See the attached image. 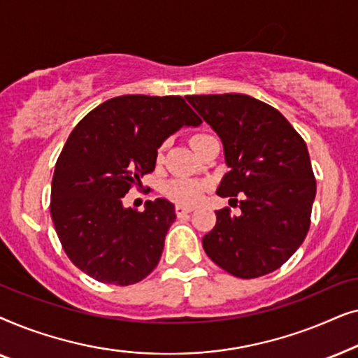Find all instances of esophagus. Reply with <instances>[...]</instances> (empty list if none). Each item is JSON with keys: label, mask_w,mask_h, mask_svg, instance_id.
Listing matches in <instances>:
<instances>
[{"label": "esophagus", "mask_w": 358, "mask_h": 358, "mask_svg": "<svg viewBox=\"0 0 358 358\" xmlns=\"http://www.w3.org/2000/svg\"><path fill=\"white\" fill-rule=\"evenodd\" d=\"M192 207H185V205H176V213H178V217H182L185 213H190L192 212Z\"/></svg>", "instance_id": "1"}]
</instances>
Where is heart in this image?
<instances>
[{"label": "heart", "mask_w": 358, "mask_h": 358, "mask_svg": "<svg viewBox=\"0 0 358 358\" xmlns=\"http://www.w3.org/2000/svg\"><path fill=\"white\" fill-rule=\"evenodd\" d=\"M208 135L205 134H195L190 136V146L199 143L200 140L207 138ZM205 190H207V184L197 179H176L166 185V195L174 202L180 205H195L202 200Z\"/></svg>", "instance_id": "b5f03b06"}]
</instances>
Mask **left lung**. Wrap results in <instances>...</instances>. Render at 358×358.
Returning a JSON list of instances; mask_svg holds the SVG:
<instances>
[{"label":"left lung","mask_w":358,"mask_h":358,"mask_svg":"<svg viewBox=\"0 0 358 358\" xmlns=\"http://www.w3.org/2000/svg\"><path fill=\"white\" fill-rule=\"evenodd\" d=\"M189 104L222 138L229 171L217 194H239L241 213L217 210L202 239L212 261L239 278L282 267L305 241L316 180L305 140L285 117L246 94L189 96Z\"/></svg>","instance_id":"obj_1"}]
</instances>
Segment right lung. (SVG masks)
<instances>
[{"label":"right lung","mask_w":358,"mask_h":358,"mask_svg":"<svg viewBox=\"0 0 358 358\" xmlns=\"http://www.w3.org/2000/svg\"><path fill=\"white\" fill-rule=\"evenodd\" d=\"M202 124L180 96L127 94L92 109L68 136L52 179L50 215L63 251L102 283L131 285L153 272L176 220L166 199L124 207L131 185L155 171L158 148Z\"/></svg>","instance_id":"add662e5"}]
</instances>
